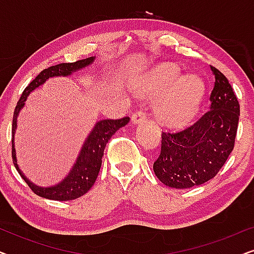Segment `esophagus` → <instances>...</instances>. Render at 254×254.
Listing matches in <instances>:
<instances>
[{
    "mask_svg": "<svg viewBox=\"0 0 254 254\" xmlns=\"http://www.w3.org/2000/svg\"><path fill=\"white\" fill-rule=\"evenodd\" d=\"M145 118H147V113H145L143 110H138L131 116V121H133L134 124H138L141 123V121H143Z\"/></svg>",
    "mask_w": 254,
    "mask_h": 254,
    "instance_id": "obj_1",
    "label": "esophagus"
}]
</instances>
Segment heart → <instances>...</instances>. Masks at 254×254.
<instances>
[{
  "instance_id": "heart-1",
  "label": "heart",
  "mask_w": 254,
  "mask_h": 254,
  "mask_svg": "<svg viewBox=\"0 0 254 254\" xmlns=\"http://www.w3.org/2000/svg\"><path fill=\"white\" fill-rule=\"evenodd\" d=\"M144 89L150 96H163L157 114L165 124L180 127L196 116L206 95V84L196 75L184 76L176 65L162 64L145 78Z\"/></svg>"
}]
</instances>
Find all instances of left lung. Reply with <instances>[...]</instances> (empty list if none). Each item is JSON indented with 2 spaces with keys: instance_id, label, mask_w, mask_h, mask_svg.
<instances>
[{
  "instance_id": "8db88e82",
  "label": "left lung",
  "mask_w": 254,
  "mask_h": 254,
  "mask_svg": "<svg viewBox=\"0 0 254 254\" xmlns=\"http://www.w3.org/2000/svg\"><path fill=\"white\" fill-rule=\"evenodd\" d=\"M210 69L215 76L210 109L192 126L162 133L154 172L173 189H190L214 178L234 150L239 103L228 78L213 65Z\"/></svg>"
}]
</instances>
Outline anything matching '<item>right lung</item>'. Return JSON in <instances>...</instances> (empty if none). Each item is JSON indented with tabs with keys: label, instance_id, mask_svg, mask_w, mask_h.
<instances>
[{
	"label": "right lung",
	"instance_id": "add662e5",
	"mask_svg": "<svg viewBox=\"0 0 254 254\" xmlns=\"http://www.w3.org/2000/svg\"><path fill=\"white\" fill-rule=\"evenodd\" d=\"M95 61V58H88L84 60H78L71 64H60L52 65V67L44 69L29 85L24 90L22 96L17 103L15 112H13L12 119V162L13 165L20 177L25 180V183L29 185L33 193L37 195L43 196L45 199L57 200V201H69L75 200L77 197L84 195L88 190L91 189L95 184L97 177H98L100 166H102V158L105 150L106 143L112 137V135L116 133L121 127L126 126L129 123V118L125 117L121 119H105L100 120L95 125L93 129L90 131L89 136L85 138L84 143L82 145L81 151H79L78 157L76 159V163L72 165L70 172L68 176L62 180L61 183L51 187H40L34 185L29 179L24 176V173L20 171L18 164H17L16 158V149H15V131L17 128V117L25 105V100L31 91L37 89L38 86L44 84L50 77L54 76H69L76 70L86 67L91 64Z\"/></svg>",
	"mask_w": 254,
	"mask_h": 254
}]
</instances>
